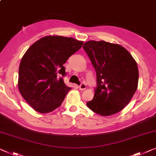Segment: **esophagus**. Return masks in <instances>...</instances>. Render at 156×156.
I'll use <instances>...</instances> for the list:
<instances>
[{"mask_svg": "<svg viewBox=\"0 0 156 156\" xmlns=\"http://www.w3.org/2000/svg\"><path fill=\"white\" fill-rule=\"evenodd\" d=\"M78 88L80 90H84L87 89V86H86V84H84V83H82L80 86H79Z\"/></svg>", "mask_w": 156, "mask_h": 156, "instance_id": "obj_1", "label": "esophagus"}]
</instances>
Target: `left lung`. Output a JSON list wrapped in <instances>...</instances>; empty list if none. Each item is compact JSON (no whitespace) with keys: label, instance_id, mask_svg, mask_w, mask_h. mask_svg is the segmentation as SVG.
Masks as SVG:
<instances>
[{"label":"left lung","instance_id":"left-lung-1","mask_svg":"<svg viewBox=\"0 0 156 156\" xmlns=\"http://www.w3.org/2000/svg\"><path fill=\"white\" fill-rule=\"evenodd\" d=\"M83 48L96 72L97 88L87 107L101 116H110L124 109L138 87L136 60L121 45L104 41H89Z\"/></svg>","mask_w":156,"mask_h":156}]
</instances>
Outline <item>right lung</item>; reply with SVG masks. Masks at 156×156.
<instances>
[{
  "instance_id": "add662e5",
  "label": "right lung",
  "mask_w": 156,
  "mask_h": 156,
  "mask_svg": "<svg viewBox=\"0 0 156 156\" xmlns=\"http://www.w3.org/2000/svg\"><path fill=\"white\" fill-rule=\"evenodd\" d=\"M83 41L49 35L41 38L24 54L19 67L18 89L26 102L40 113L62 104L72 88L66 86L63 65L82 48Z\"/></svg>"
}]
</instances>
